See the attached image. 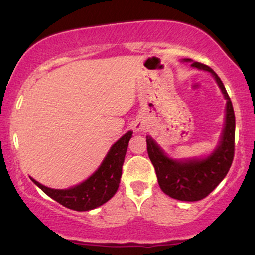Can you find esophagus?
I'll return each instance as SVG.
<instances>
[{
	"label": "esophagus",
	"mask_w": 255,
	"mask_h": 255,
	"mask_svg": "<svg viewBox=\"0 0 255 255\" xmlns=\"http://www.w3.org/2000/svg\"><path fill=\"white\" fill-rule=\"evenodd\" d=\"M134 128H135L136 131H140V130L144 129V126H142L141 122H136L135 126H134Z\"/></svg>",
	"instance_id": "1"
}]
</instances>
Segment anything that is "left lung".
Returning <instances> with one entry per match:
<instances>
[{"label":"left lung","instance_id":"1","mask_svg":"<svg viewBox=\"0 0 255 255\" xmlns=\"http://www.w3.org/2000/svg\"><path fill=\"white\" fill-rule=\"evenodd\" d=\"M184 61L192 62L189 58ZM191 66L211 73L227 99L225 125L216 150L206 158L176 160L166 156L151 136H146L147 153L156 170L160 189L181 201H198L206 198L227 176L235 151V114L223 83L206 64L193 62Z\"/></svg>","mask_w":255,"mask_h":255}]
</instances>
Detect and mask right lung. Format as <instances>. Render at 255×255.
Listing matches in <instances>:
<instances>
[{"instance_id": "obj_1", "label": "right lung", "mask_w": 255, "mask_h": 255, "mask_svg": "<svg viewBox=\"0 0 255 255\" xmlns=\"http://www.w3.org/2000/svg\"><path fill=\"white\" fill-rule=\"evenodd\" d=\"M133 131H127L111 146L101 166L84 182L68 189H52L31 177L34 184L64 207L74 211H90L110 200L118 192L122 165Z\"/></svg>"}]
</instances>
